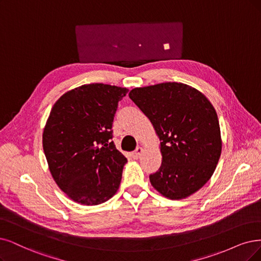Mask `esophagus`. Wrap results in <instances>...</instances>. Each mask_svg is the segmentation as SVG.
Wrapping results in <instances>:
<instances>
[{"mask_svg":"<svg viewBox=\"0 0 261 261\" xmlns=\"http://www.w3.org/2000/svg\"><path fill=\"white\" fill-rule=\"evenodd\" d=\"M142 152H143V148L142 147H137V149L131 153V156H132L133 159H139L142 155Z\"/></svg>","mask_w":261,"mask_h":261,"instance_id":"esophagus-1","label":"esophagus"}]
</instances>
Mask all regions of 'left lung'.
<instances>
[{"mask_svg": "<svg viewBox=\"0 0 261 261\" xmlns=\"http://www.w3.org/2000/svg\"><path fill=\"white\" fill-rule=\"evenodd\" d=\"M130 99L160 139L162 162L151 185L172 200L195 194L213 175L221 153L219 121L205 95L180 83L134 88Z\"/></svg>", "mask_w": 261, "mask_h": 261, "instance_id": "1", "label": "left lung"}]
</instances>
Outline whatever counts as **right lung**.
I'll use <instances>...</instances> for the list:
<instances>
[{
    "label": "right lung",
    "mask_w": 261,
    "mask_h": 261,
    "mask_svg": "<svg viewBox=\"0 0 261 261\" xmlns=\"http://www.w3.org/2000/svg\"><path fill=\"white\" fill-rule=\"evenodd\" d=\"M128 89L89 84L67 91L53 106L43 133L51 175L64 194L96 205L118 190L127 162L116 148L113 121Z\"/></svg>",
    "instance_id": "right-lung-1"
}]
</instances>
